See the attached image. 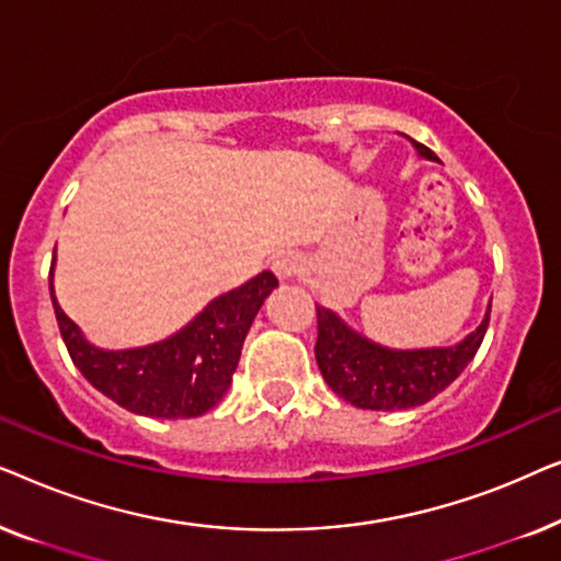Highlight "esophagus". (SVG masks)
Instances as JSON below:
<instances>
[{"label":"esophagus","instance_id":"1","mask_svg":"<svg viewBox=\"0 0 561 561\" xmlns=\"http://www.w3.org/2000/svg\"><path fill=\"white\" fill-rule=\"evenodd\" d=\"M271 267L280 280H290V278H296L298 273H301L304 260H301V255H296V252H283V255L273 260Z\"/></svg>","mask_w":561,"mask_h":561}]
</instances>
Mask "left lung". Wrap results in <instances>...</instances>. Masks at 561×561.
I'll list each match as a JSON object with an SVG mask.
<instances>
[{
	"label": "left lung",
	"mask_w": 561,
	"mask_h": 561,
	"mask_svg": "<svg viewBox=\"0 0 561 561\" xmlns=\"http://www.w3.org/2000/svg\"><path fill=\"white\" fill-rule=\"evenodd\" d=\"M421 156L436 160L426 145L413 140ZM482 324L455 347L388 350L352 332L334 311L317 306V363L327 386L344 401L367 411H401L432 401L478 355L488 332Z\"/></svg>",
	"instance_id": "8db88e82"
}]
</instances>
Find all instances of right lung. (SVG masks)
<instances>
[{"label":"right lung","mask_w":561,"mask_h":561,"mask_svg":"<svg viewBox=\"0 0 561 561\" xmlns=\"http://www.w3.org/2000/svg\"><path fill=\"white\" fill-rule=\"evenodd\" d=\"M275 286L278 278L271 271L260 273L244 286L214 298L168 340L112 352L89 344L81 329L66 317L53 296L50 267L53 309L73 365L99 393L150 419H196L221 401L240 363L252 319Z\"/></svg>","instance_id":"1"}]
</instances>
